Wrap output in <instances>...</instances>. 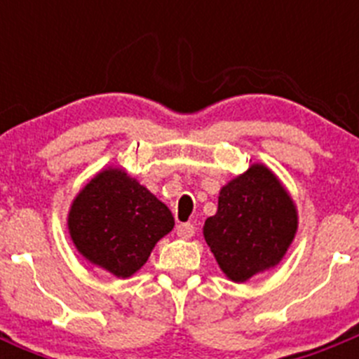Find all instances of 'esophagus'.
<instances>
[{
  "instance_id": "obj_1",
  "label": "esophagus",
  "mask_w": 359,
  "mask_h": 359,
  "mask_svg": "<svg viewBox=\"0 0 359 359\" xmlns=\"http://www.w3.org/2000/svg\"><path fill=\"white\" fill-rule=\"evenodd\" d=\"M177 236L182 238V240H189L191 236H194V226L191 222L179 224L177 226Z\"/></svg>"
}]
</instances>
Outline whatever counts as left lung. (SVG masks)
<instances>
[{
  "label": "left lung",
  "instance_id": "left-lung-1",
  "mask_svg": "<svg viewBox=\"0 0 359 359\" xmlns=\"http://www.w3.org/2000/svg\"><path fill=\"white\" fill-rule=\"evenodd\" d=\"M295 203L262 163L252 165L220 189L219 208L203 236L222 273L234 283L278 266L295 238Z\"/></svg>",
  "mask_w": 359,
  "mask_h": 359
}]
</instances>
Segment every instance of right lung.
Returning a JSON list of instances; mask_svg holds the SVG:
<instances>
[{
    "label": "right lung",
    "mask_w": 359,
    "mask_h": 359,
    "mask_svg": "<svg viewBox=\"0 0 359 359\" xmlns=\"http://www.w3.org/2000/svg\"><path fill=\"white\" fill-rule=\"evenodd\" d=\"M175 226L172 212L123 168L97 173L72 200L67 229L93 266L130 278Z\"/></svg>",
    "instance_id": "obj_1"
}]
</instances>
